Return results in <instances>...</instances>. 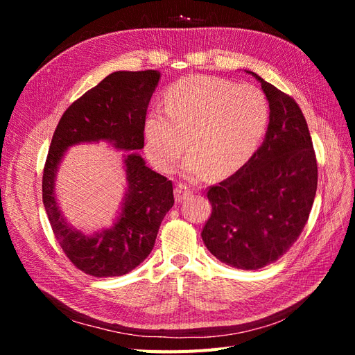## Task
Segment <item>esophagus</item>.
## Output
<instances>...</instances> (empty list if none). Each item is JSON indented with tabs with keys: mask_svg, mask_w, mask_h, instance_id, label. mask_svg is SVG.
<instances>
[{
	"mask_svg": "<svg viewBox=\"0 0 355 355\" xmlns=\"http://www.w3.org/2000/svg\"><path fill=\"white\" fill-rule=\"evenodd\" d=\"M191 189L185 185V184H178L176 188H175V198L178 202L184 201L185 198H188L191 196Z\"/></svg>",
	"mask_w": 355,
	"mask_h": 355,
	"instance_id": "1",
	"label": "esophagus"
}]
</instances>
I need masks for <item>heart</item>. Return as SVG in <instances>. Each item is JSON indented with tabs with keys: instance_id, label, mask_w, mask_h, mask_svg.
Returning a JSON list of instances; mask_svg holds the SVG:
<instances>
[{
	"instance_id": "b5f03b06",
	"label": "heart",
	"mask_w": 355,
	"mask_h": 355,
	"mask_svg": "<svg viewBox=\"0 0 355 355\" xmlns=\"http://www.w3.org/2000/svg\"><path fill=\"white\" fill-rule=\"evenodd\" d=\"M164 111L146 115V154L161 171H173L189 145L192 151L184 164L189 179L206 178L211 170L223 176L240 168L259 145L270 118L265 94L254 85L209 75L168 85Z\"/></svg>"
}]
</instances>
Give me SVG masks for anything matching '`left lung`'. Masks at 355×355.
<instances>
[{"mask_svg":"<svg viewBox=\"0 0 355 355\" xmlns=\"http://www.w3.org/2000/svg\"><path fill=\"white\" fill-rule=\"evenodd\" d=\"M250 73L270 102L265 141L240 170L207 189L211 214L201 231L210 253L239 270H259L293 245L308 222L318 179L299 105Z\"/></svg>","mask_w":355,"mask_h":355,"instance_id":"1","label":"left lung"}]
</instances>
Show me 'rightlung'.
Instances as JSON below:
<instances>
[{"label":"right lung","instance_id":"add662e5","mask_svg":"<svg viewBox=\"0 0 355 355\" xmlns=\"http://www.w3.org/2000/svg\"><path fill=\"white\" fill-rule=\"evenodd\" d=\"M161 73L118 71L85 92L63 112L42 171V202L53 234L68 259L93 277H118L144 262L155 244L159 225L173 207V184L145 166L141 155L124 158L128 189L112 228L85 235L63 219L55 197L58 164L67 149L81 142L110 141L124 151L145 145V120Z\"/></svg>","mask_w":355,"mask_h":355}]
</instances>
